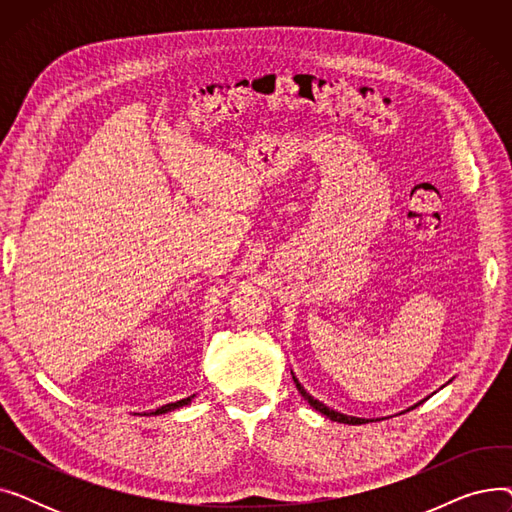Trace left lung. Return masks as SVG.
<instances>
[{"label": "left lung", "instance_id": "left-lung-1", "mask_svg": "<svg viewBox=\"0 0 512 512\" xmlns=\"http://www.w3.org/2000/svg\"><path fill=\"white\" fill-rule=\"evenodd\" d=\"M292 380H294V384H297V390L301 392V396L309 402V405L315 409V411H319L321 415H326L328 419H332V421H338V423H348V425H361V423H369V421H373V419H363V417H353V415H344V413H338V411H334V409H330V407H326L324 402H319L317 398H313L303 386H301V382L297 380V375L292 373ZM417 405H421V402H417ZM415 405V407H417ZM413 409V407H411Z\"/></svg>", "mask_w": 512, "mask_h": 512}]
</instances>
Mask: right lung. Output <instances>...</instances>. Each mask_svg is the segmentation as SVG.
Listing matches in <instances>:
<instances>
[{"label":"right lung","instance_id":"1","mask_svg":"<svg viewBox=\"0 0 512 512\" xmlns=\"http://www.w3.org/2000/svg\"><path fill=\"white\" fill-rule=\"evenodd\" d=\"M195 398V394H191L188 398H182V400H176V402H170V405H164V407H159V409H155V411H151V413H141V415H166V413H172V411H176V409H180V407H186V405H191V400ZM137 415V413H134Z\"/></svg>","mask_w":512,"mask_h":512}]
</instances>
